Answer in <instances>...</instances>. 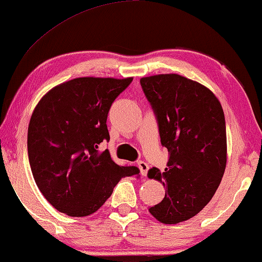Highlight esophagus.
<instances>
[{"instance_id":"34e87169","label":"esophagus","mask_w":262,"mask_h":262,"mask_svg":"<svg viewBox=\"0 0 262 262\" xmlns=\"http://www.w3.org/2000/svg\"><path fill=\"white\" fill-rule=\"evenodd\" d=\"M137 166H139V168H140V173H141V176H143V177L147 176L148 170H149V165H148L147 163L140 161L139 163H137Z\"/></svg>"}]
</instances>
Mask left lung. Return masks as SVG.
I'll return each mask as SVG.
<instances>
[{"instance_id": "obj_1", "label": "left lung", "mask_w": 262, "mask_h": 262, "mask_svg": "<svg viewBox=\"0 0 262 262\" xmlns=\"http://www.w3.org/2000/svg\"><path fill=\"white\" fill-rule=\"evenodd\" d=\"M140 82L157 117L162 144L170 152L165 171H148V178L166 189L149 212L163 224H177L199 214L219 188L227 166L224 112L211 90L178 74Z\"/></svg>"}]
</instances>
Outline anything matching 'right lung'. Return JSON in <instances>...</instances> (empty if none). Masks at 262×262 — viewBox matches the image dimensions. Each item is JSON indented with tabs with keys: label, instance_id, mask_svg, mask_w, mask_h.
<instances>
[{
	"label": "right lung",
	"instance_id": "obj_1",
	"mask_svg": "<svg viewBox=\"0 0 262 262\" xmlns=\"http://www.w3.org/2000/svg\"><path fill=\"white\" fill-rule=\"evenodd\" d=\"M133 77H78L51 89L31 115L28 152L38 188L56 210L72 217L94 214L121 178L139 173L120 166L107 149L111 105Z\"/></svg>",
	"mask_w": 262,
	"mask_h": 262
}]
</instances>
